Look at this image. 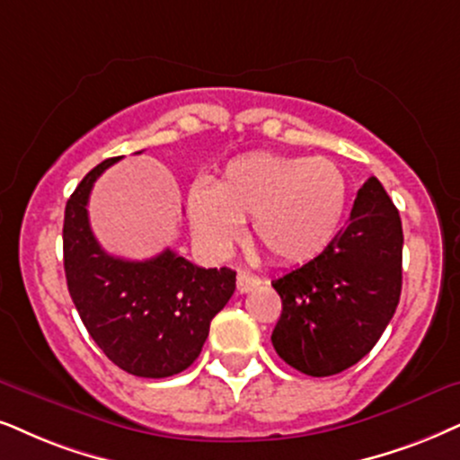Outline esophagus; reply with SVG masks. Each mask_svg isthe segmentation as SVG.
<instances>
[{"instance_id":"1","label":"esophagus","mask_w":460,"mask_h":460,"mask_svg":"<svg viewBox=\"0 0 460 460\" xmlns=\"http://www.w3.org/2000/svg\"><path fill=\"white\" fill-rule=\"evenodd\" d=\"M261 284V280L257 276H250V273L240 271L237 273V293H250L252 288H257Z\"/></svg>"}]
</instances>
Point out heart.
<instances>
[{"mask_svg":"<svg viewBox=\"0 0 460 460\" xmlns=\"http://www.w3.org/2000/svg\"><path fill=\"white\" fill-rule=\"evenodd\" d=\"M344 172L327 156L250 153L229 161L212 187L197 182L187 197L190 229L223 254L252 220V237L273 261H312L333 242L346 212Z\"/></svg>","mask_w":460,"mask_h":460,"instance_id":"obj_1","label":"heart"}]
</instances>
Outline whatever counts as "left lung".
Segmentation results:
<instances>
[{"instance_id": "1", "label": "left lung", "mask_w": 460, "mask_h": 460, "mask_svg": "<svg viewBox=\"0 0 460 460\" xmlns=\"http://www.w3.org/2000/svg\"><path fill=\"white\" fill-rule=\"evenodd\" d=\"M403 229L397 208L371 176L344 229L318 257L271 287L282 314L271 333L278 357L301 374H340L367 354L401 297Z\"/></svg>"}]
</instances>
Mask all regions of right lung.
I'll use <instances>...</instances> for the list:
<instances>
[{"label": "right lung", "mask_w": 460, "mask_h": 460, "mask_svg": "<svg viewBox=\"0 0 460 460\" xmlns=\"http://www.w3.org/2000/svg\"><path fill=\"white\" fill-rule=\"evenodd\" d=\"M116 161L93 167L67 199V288L89 335L114 365L137 377H170L199 357L212 318L234 295L235 271L203 270L170 248L148 261L108 254L93 235L86 203L95 180Z\"/></svg>", "instance_id": "obj_1"}]
</instances>
